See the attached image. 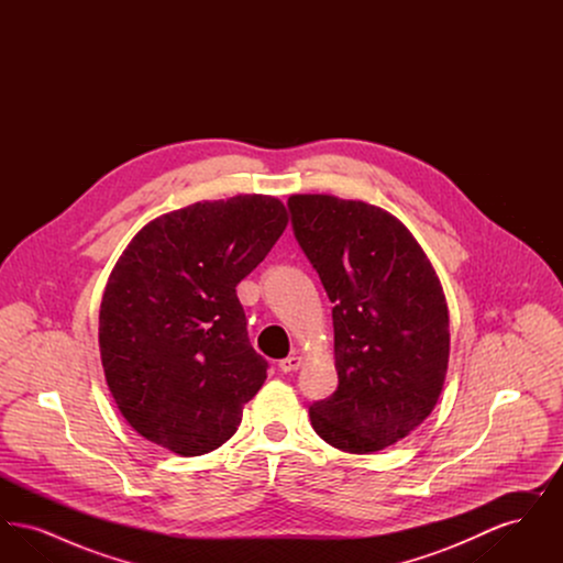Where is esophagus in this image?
<instances>
[{"label":"esophagus","instance_id":"obj_1","mask_svg":"<svg viewBox=\"0 0 563 563\" xmlns=\"http://www.w3.org/2000/svg\"><path fill=\"white\" fill-rule=\"evenodd\" d=\"M299 365H301V356H297V354H291V356L278 361V367H280V372H285V374H291L295 369H299Z\"/></svg>","mask_w":563,"mask_h":563}]
</instances>
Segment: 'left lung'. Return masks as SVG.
Wrapping results in <instances>:
<instances>
[{
    "mask_svg": "<svg viewBox=\"0 0 563 563\" xmlns=\"http://www.w3.org/2000/svg\"><path fill=\"white\" fill-rule=\"evenodd\" d=\"M295 239L333 303L338 390L312 429L350 454L379 452L427 418L448 374L450 314L424 249L395 214L329 194L289 198Z\"/></svg>",
    "mask_w": 563,
    "mask_h": 563,
    "instance_id": "left-lung-1",
    "label": "left lung"
}]
</instances>
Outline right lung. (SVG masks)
Segmentation results:
<instances>
[{"label":"right lung","instance_id":"right-lung-1","mask_svg":"<svg viewBox=\"0 0 563 563\" xmlns=\"http://www.w3.org/2000/svg\"><path fill=\"white\" fill-rule=\"evenodd\" d=\"M274 196L241 194L161 214L109 274L99 349L109 393L141 437L209 454L268 377L246 335L236 285L287 228Z\"/></svg>","mask_w":563,"mask_h":563}]
</instances>
